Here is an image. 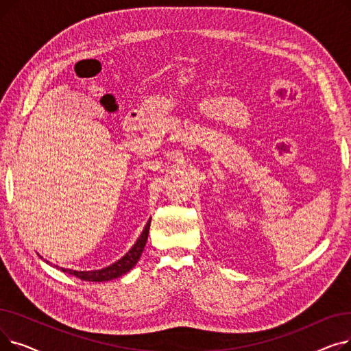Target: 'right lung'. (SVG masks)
I'll return each instance as SVG.
<instances>
[{
	"mask_svg": "<svg viewBox=\"0 0 351 351\" xmlns=\"http://www.w3.org/2000/svg\"><path fill=\"white\" fill-rule=\"evenodd\" d=\"M149 228H151V220H147L146 226L143 228L141 236L138 237V241L135 242V245L129 249V252L122 256L119 261H117L115 263L109 265L104 269H99V270H72V269H64V267H58L55 266L57 269L62 270L64 273H69V274H73L77 276L78 279L81 280H85V282H108V280H112V279H117V278H121V276L126 274L129 270H131L136 263L138 261L141 259V254L145 249V245H146V241H147V234H149ZM47 262V261H45ZM49 265V262H47Z\"/></svg>",
	"mask_w": 351,
	"mask_h": 351,
	"instance_id": "obj_1",
	"label": "right lung"
}]
</instances>
